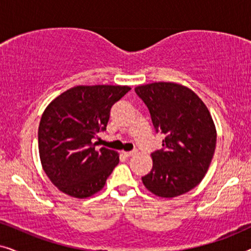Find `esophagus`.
<instances>
[{
  "label": "esophagus",
  "mask_w": 251,
  "mask_h": 251,
  "mask_svg": "<svg viewBox=\"0 0 251 251\" xmlns=\"http://www.w3.org/2000/svg\"><path fill=\"white\" fill-rule=\"evenodd\" d=\"M136 151H132V152H125V151H123L122 152V154L125 156H126V157H130V156H133V155H136Z\"/></svg>",
  "instance_id": "34e87169"
}]
</instances>
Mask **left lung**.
<instances>
[{"instance_id": "obj_1", "label": "left lung", "mask_w": 251, "mask_h": 251, "mask_svg": "<svg viewBox=\"0 0 251 251\" xmlns=\"http://www.w3.org/2000/svg\"><path fill=\"white\" fill-rule=\"evenodd\" d=\"M150 109L163 149L151 154L153 168L142 177L156 197L171 199L201 183L214 157L217 131L210 112L190 88L175 82H154L135 88Z\"/></svg>"}]
</instances>
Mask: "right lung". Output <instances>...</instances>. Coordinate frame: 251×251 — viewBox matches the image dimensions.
I'll use <instances>...</instances> for the list:
<instances>
[{"label":"right lung","mask_w":251,"mask_h":251,"mask_svg":"<svg viewBox=\"0 0 251 251\" xmlns=\"http://www.w3.org/2000/svg\"><path fill=\"white\" fill-rule=\"evenodd\" d=\"M128 85H76L53 99L39 126V153L44 173L63 193L90 198L105 186L119 163L116 151L92 142L106 130L111 107Z\"/></svg>","instance_id":"add662e5"}]
</instances>
